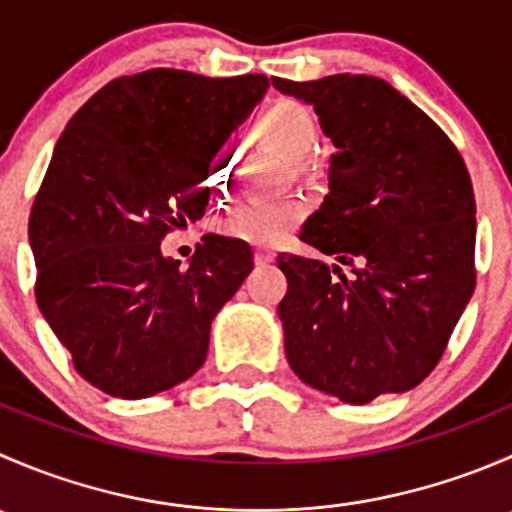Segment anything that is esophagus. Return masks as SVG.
Returning <instances> with one entry per match:
<instances>
[{
  "label": "esophagus",
  "instance_id": "1",
  "mask_svg": "<svg viewBox=\"0 0 512 512\" xmlns=\"http://www.w3.org/2000/svg\"><path fill=\"white\" fill-rule=\"evenodd\" d=\"M272 260H275V255H272V252H267V250H257L255 252V262H257V265H270Z\"/></svg>",
  "mask_w": 512,
  "mask_h": 512
}]
</instances>
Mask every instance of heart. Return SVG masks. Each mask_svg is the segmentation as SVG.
I'll return each mask as SVG.
<instances>
[{"label":"heart","instance_id":"b5f03b06","mask_svg":"<svg viewBox=\"0 0 512 512\" xmlns=\"http://www.w3.org/2000/svg\"><path fill=\"white\" fill-rule=\"evenodd\" d=\"M265 131L270 133L272 141L282 146L289 156L304 158L317 143V123L309 116L307 108L292 106H275L262 118ZM232 148L225 146L215 153L210 163V183L215 188H225L230 180L232 168ZM304 218V205L297 200H282V203H252L245 208L235 210L223 220V230L237 240L252 242V245H275L285 240Z\"/></svg>","mask_w":512,"mask_h":512}]
</instances>
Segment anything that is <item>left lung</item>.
Here are the masks:
<instances>
[{
    "label": "left lung",
    "instance_id": "1",
    "mask_svg": "<svg viewBox=\"0 0 512 512\" xmlns=\"http://www.w3.org/2000/svg\"><path fill=\"white\" fill-rule=\"evenodd\" d=\"M332 138L329 195L302 240L352 265L277 257L294 374L344 404L404 394L441 359L476 287V198L451 138L384 79L272 76Z\"/></svg>",
    "mask_w": 512,
    "mask_h": 512
}]
</instances>
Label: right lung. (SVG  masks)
<instances>
[{
    "mask_svg": "<svg viewBox=\"0 0 512 512\" xmlns=\"http://www.w3.org/2000/svg\"><path fill=\"white\" fill-rule=\"evenodd\" d=\"M270 79L178 69L121 76L66 123L29 215L36 304L76 371L118 399L173 389L203 366L210 324L252 250L205 235L188 267L160 252L200 220L208 165Z\"/></svg>",
    "mask_w": 512,
    "mask_h": 512,
    "instance_id": "add662e5",
    "label": "right lung"
}]
</instances>
